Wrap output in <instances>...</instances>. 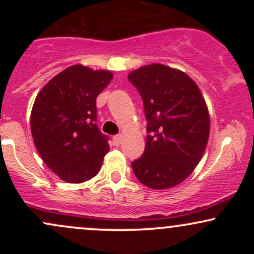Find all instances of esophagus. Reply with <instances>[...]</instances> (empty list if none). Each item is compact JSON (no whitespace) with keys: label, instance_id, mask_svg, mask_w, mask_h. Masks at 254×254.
<instances>
[{"label":"esophagus","instance_id":"1","mask_svg":"<svg viewBox=\"0 0 254 254\" xmlns=\"http://www.w3.org/2000/svg\"><path fill=\"white\" fill-rule=\"evenodd\" d=\"M122 138H123V137H122V135H116V136H113V143H115V145H121V143H122Z\"/></svg>","mask_w":254,"mask_h":254}]
</instances>
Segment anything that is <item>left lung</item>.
I'll return each instance as SVG.
<instances>
[{"label":"left lung","instance_id":"left-lung-1","mask_svg":"<svg viewBox=\"0 0 254 254\" xmlns=\"http://www.w3.org/2000/svg\"><path fill=\"white\" fill-rule=\"evenodd\" d=\"M143 100L147 143L141 157L131 162L143 185L164 190L186 179L202 159L210 119L205 101L185 72L150 64L129 74Z\"/></svg>","mask_w":254,"mask_h":254}]
</instances>
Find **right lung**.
<instances>
[{
	"mask_svg": "<svg viewBox=\"0 0 254 254\" xmlns=\"http://www.w3.org/2000/svg\"><path fill=\"white\" fill-rule=\"evenodd\" d=\"M112 72L76 64L40 90L31 113V131L40 157L64 182L77 184L97 176L110 150L109 137L97 125L98 95Z\"/></svg>",
	"mask_w": 254,
	"mask_h": 254,
	"instance_id": "right-lung-1",
	"label": "right lung"
}]
</instances>
